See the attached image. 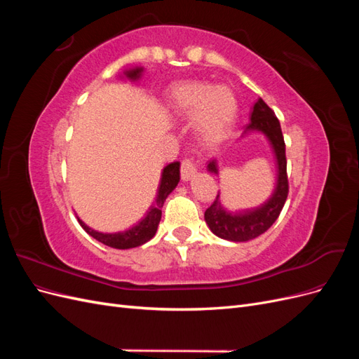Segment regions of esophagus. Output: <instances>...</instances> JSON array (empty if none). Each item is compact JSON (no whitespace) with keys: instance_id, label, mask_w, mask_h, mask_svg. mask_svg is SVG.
Segmentation results:
<instances>
[{"instance_id":"esophagus-1","label":"esophagus","mask_w":359,"mask_h":359,"mask_svg":"<svg viewBox=\"0 0 359 359\" xmlns=\"http://www.w3.org/2000/svg\"><path fill=\"white\" fill-rule=\"evenodd\" d=\"M194 173H196V166H194V163L191 160H182L181 163V180L186 182L190 181Z\"/></svg>"}]
</instances>
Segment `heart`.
Returning <instances> with one entry per match:
<instances>
[{
	"label": "heart",
	"mask_w": 359,
	"mask_h": 359,
	"mask_svg": "<svg viewBox=\"0 0 359 359\" xmlns=\"http://www.w3.org/2000/svg\"><path fill=\"white\" fill-rule=\"evenodd\" d=\"M166 102L178 118H193L194 135L202 145L220 144L236 119L238 102L227 85L187 81L172 85Z\"/></svg>",
	"instance_id": "heart-1"
}]
</instances>
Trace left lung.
<instances>
[{
	"mask_svg": "<svg viewBox=\"0 0 359 359\" xmlns=\"http://www.w3.org/2000/svg\"><path fill=\"white\" fill-rule=\"evenodd\" d=\"M250 133H262L268 139L276 157L277 181L273 194L264 203L255 206V208L231 210L220 199L219 191L212 205L205 211V222L211 232L222 238V240L233 243H245L265 233L278 219L289 193L283 133H281V127L276 114L262 99H259L255 103L253 111L250 114V123L245 126L243 137ZM206 169L214 175H219L217 160H211Z\"/></svg>",
	"mask_w": 359,
	"mask_h": 359,
	"instance_id": "left-lung-1",
	"label": "left lung"
}]
</instances>
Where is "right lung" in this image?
I'll list each match as a JSON object with an SVG mask.
<instances>
[{"label":"right lung","mask_w":359,"mask_h":359,"mask_svg":"<svg viewBox=\"0 0 359 359\" xmlns=\"http://www.w3.org/2000/svg\"><path fill=\"white\" fill-rule=\"evenodd\" d=\"M142 72H144V67L128 69L124 72V76H121V78L135 82L140 78V76H142ZM178 182H180V163L173 161L163 169L157 194L153 203H151L149 208L147 210L145 215L132 227H128V229L119 231V232H100V231L93 229V227H90L88 224H85L79 217H78V222L86 233L91 235L97 241L107 247L119 248V250L139 247L148 243L151 238L156 235L160 219H161L163 203H165L166 198L173 191V189L178 186Z\"/></svg>","instance_id":"right-lung-1"}]
</instances>
